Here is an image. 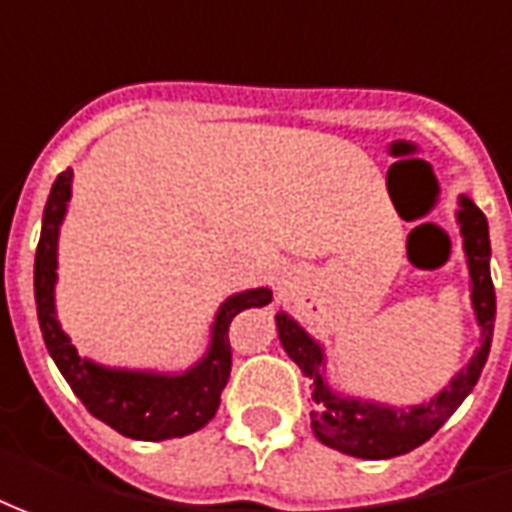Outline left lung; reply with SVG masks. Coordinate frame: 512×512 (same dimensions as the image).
<instances>
[{
    "mask_svg": "<svg viewBox=\"0 0 512 512\" xmlns=\"http://www.w3.org/2000/svg\"><path fill=\"white\" fill-rule=\"evenodd\" d=\"M458 205H461L458 224L463 235V252H466V266L472 277V307L477 315V326H480V348L474 351L469 365L452 378L450 386H444L428 403L392 408L340 395L326 381V356H323L321 343H315L290 315L285 312L277 315L279 343L299 365L301 373L312 381V430L326 447H334L354 458H367V461L406 455L419 444H425L477 384L488 351H491L496 321V293L491 282V266H488L491 241H488L485 213L463 194Z\"/></svg>",
    "mask_w": 512,
    "mask_h": 512,
    "instance_id": "8db88e82",
    "label": "left lung"
}]
</instances>
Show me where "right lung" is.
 <instances>
[{"mask_svg":"<svg viewBox=\"0 0 512 512\" xmlns=\"http://www.w3.org/2000/svg\"><path fill=\"white\" fill-rule=\"evenodd\" d=\"M71 180V169H65L54 180L43 211L38 252H35V304H38L40 332L51 359L60 367V373L84 408L117 433L142 441L189 436L211 422L222 400V389L230 378V367H233L230 337H227L230 323L238 312L249 307H266L271 301V290H244L224 301L213 321L208 354L186 373L169 376V373H147V370H115L82 359L76 354L71 337L62 332L54 310L57 238L71 200Z\"/></svg>","mask_w":512,"mask_h":512,"instance_id":"right-lung-1","label":"right lung"}]
</instances>
